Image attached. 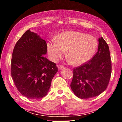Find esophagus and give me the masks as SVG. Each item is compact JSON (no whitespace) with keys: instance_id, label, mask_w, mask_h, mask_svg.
<instances>
[{"instance_id":"1","label":"esophagus","mask_w":122,"mask_h":122,"mask_svg":"<svg viewBox=\"0 0 122 122\" xmlns=\"http://www.w3.org/2000/svg\"><path fill=\"white\" fill-rule=\"evenodd\" d=\"M57 67H58V68H59V69H62L64 68V67H63V66H59V65H57Z\"/></svg>"}]
</instances>
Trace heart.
<instances>
[{
	"mask_svg": "<svg viewBox=\"0 0 122 122\" xmlns=\"http://www.w3.org/2000/svg\"><path fill=\"white\" fill-rule=\"evenodd\" d=\"M97 46L94 37L78 32H66L56 40L49 41L47 51L51 58L56 61L67 51L69 61L80 65L88 61L95 52Z\"/></svg>",
	"mask_w": 122,
	"mask_h": 122,
	"instance_id": "b5f03b06",
	"label": "heart"
}]
</instances>
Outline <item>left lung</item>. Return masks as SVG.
Segmentation results:
<instances>
[{
    "label": "left lung",
    "mask_w": 122,
    "mask_h": 122,
    "mask_svg": "<svg viewBox=\"0 0 122 122\" xmlns=\"http://www.w3.org/2000/svg\"><path fill=\"white\" fill-rule=\"evenodd\" d=\"M111 74V60L109 46L102 37L91 60L73 69L71 87L74 94L81 99L100 95L108 86Z\"/></svg>",
    "instance_id": "obj_1"
}]
</instances>
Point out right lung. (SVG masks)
<instances>
[{"instance_id": "obj_1", "label": "right lung", "mask_w": 122, "mask_h": 122, "mask_svg": "<svg viewBox=\"0 0 122 122\" xmlns=\"http://www.w3.org/2000/svg\"><path fill=\"white\" fill-rule=\"evenodd\" d=\"M46 41L28 30L14 46L11 60V76L18 90L30 99L46 96L51 80L57 72L56 64L49 61Z\"/></svg>"}]
</instances>
